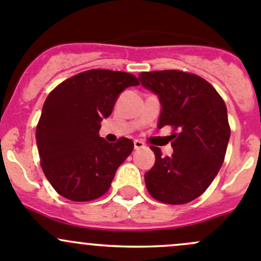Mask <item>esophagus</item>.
<instances>
[{"label":"esophagus","mask_w":261,"mask_h":261,"mask_svg":"<svg viewBox=\"0 0 261 261\" xmlns=\"http://www.w3.org/2000/svg\"><path fill=\"white\" fill-rule=\"evenodd\" d=\"M144 146H145V144H144L143 141H140V140H134V148H135L136 150H138V149L144 148Z\"/></svg>","instance_id":"1"}]
</instances>
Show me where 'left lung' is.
Returning a JSON list of instances; mask_svg holds the SVG:
<instances>
[{"instance_id":"1","label":"left lung","mask_w":261,"mask_h":261,"mask_svg":"<svg viewBox=\"0 0 261 261\" xmlns=\"http://www.w3.org/2000/svg\"><path fill=\"white\" fill-rule=\"evenodd\" d=\"M139 79L161 100L158 127L173 128L171 156L150 146L155 163L144 176L146 189L161 203H190L208 189L224 162L231 135L226 103L213 85L191 72H141Z\"/></svg>"}]
</instances>
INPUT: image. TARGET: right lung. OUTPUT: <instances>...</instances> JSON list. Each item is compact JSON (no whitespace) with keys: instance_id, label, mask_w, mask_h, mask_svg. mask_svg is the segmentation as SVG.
Returning <instances> with one entry per match:
<instances>
[{"instance_id":"add662e5","label":"right lung","mask_w":261,"mask_h":261,"mask_svg":"<svg viewBox=\"0 0 261 261\" xmlns=\"http://www.w3.org/2000/svg\"><path fill=\"white\" fill-rule=\"evenodd\" d=\"M133 74L93 69L74 75L48 94L37 125L40 167L53 189L72 201H92L108 191L134 149L127 138L107 143L100 121L121 92L139 85Z\"/></svg>"}]
</instances>
